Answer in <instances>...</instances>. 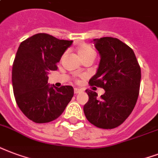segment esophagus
<instances>
[{
	"mask_svg": "<svg viewBox=\"0 0 158 158\" xmlns=\"http://www.w3.org/2000/svg\"><path fill=\"white\" fill-rule=\"evenodd\" d=\"M80 92H81V89H78V88L74 89V94H79Z\"/></svg>",
	"mask_w": 158,
	"mask_h": 158,
	"instance_id": "34e87169",
	"label": "esophagus"
}]
</instances>
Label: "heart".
Instances as JSON below:
<instances>
[{
    "label": "heart",
    "instance_id": "b5f03b06",
    "mask_svg": "<svg viewBox=\"0 0 158 158\" xmlns=\"http://www.w3.org/2000/svg\"><path fill=\"white\" fill-rule=\"evenodd\" d=\"M78 53H79V57L82 60L86 59V58H93L94 59V57H95V51L94 50V48L86 43L81 44L78 48Z\"/></svg>",
    "mask_w": 158,
    "mask_h": 158
}]
</instances>
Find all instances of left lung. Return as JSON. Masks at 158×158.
Instances as JSON below:
<instances>
[{"label": "left lung", "mask_w": 158, "mask_h": 158, "mask_svg": "<svg viewBox=\"0 0 158 158\" xmlns=\"http://www.w3.org/2000/svg\"><path fill=\"white\" fill-rule=\"evenodd\" d=\"M94 41L100 62L89 84L103 88L106 92L99 99L96 92L86 89L89 101L84 106V112L96 127L113 129L123 123L135 107L141 84V68L133 50L118 38L105 37Z\"/></svg>", "instance_id": "8db88e82"}]
</instances>
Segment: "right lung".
I'll return each instance as SVG.
<instances>
[{
    "label": "right lung",
    "mask_w": 158,
    "mask_h": 158,
    "mask_svg": "<svg viewBox=\"0 0 158 158\" xmlns=\"http://www.w3.org/2000/svg\"><path fill=\"white\" fill-rule=\"evenodd\" d=\"M73 41L37 33L20 44L12 65L15 100L23 114L35 123H48L62 115L73 96L72 86L56 88L48 84V74Z\"/></svg>",
    "instance_id": "1"
}]
</instances>
